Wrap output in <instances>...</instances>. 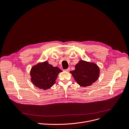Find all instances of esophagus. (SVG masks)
Masks as SVG:
<instances>
[{
    "mask_svg": "<svg viewBox=\"0 0 129 129\" xmlns=\"http://www.w3.org/2000/svg\"><path fill=\"white\" fill-rule=\"evenodd\" d=\"M63 71H70V68H67V69H63Z\"/></svg>",
    "mask_w": 129,
    "mask_h": 129,
    "instance_id": "obj_1",
    "label": "esophagus"
}]
</instances>
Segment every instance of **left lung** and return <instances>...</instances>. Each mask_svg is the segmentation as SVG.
I'll return each instance as SVG.
<instances>
[{"instance_id": "8db88e82", "label": "left lung", "mask_w": 129, "mask_h": 129, "mask_svg": "<svg viewBox=\"0 0 129 129\" xmlns=\"http://www.w3.org/2000/svg\"><path fill=\"white\" fill-rule=\"evenodd\" d=\"M100 72L96 64L80 60L70 73L80 86L85 87L91 85L98 79Z\"/></svg>"}]
</instances>
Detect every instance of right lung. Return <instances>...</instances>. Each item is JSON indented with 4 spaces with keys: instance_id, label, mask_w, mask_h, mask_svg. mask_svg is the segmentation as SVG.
<instances>
[{
    "instance_id": "1",
    "label": "right lung",
    "mask_w": 129,
    "mask_h": 129,
    "mask_svg": "<svg viewBox=\"0 0 129 129\" xmlns=\"http://www.w3.org/2000/svg\"><path fill=\"white\" fill-rule=\"evenodd\" d=\"M61 72L58 67H54L45 61L31 68L30 72L31 81L36 86L45 90L53 86L58 74Z\"/></svg>"
}]
</instances>
